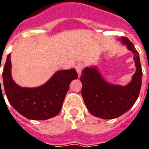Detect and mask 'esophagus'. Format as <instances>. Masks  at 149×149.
Returning a JSON list of instances; mask_svg holds the SVG:
<instances>
[{
    "instance_id": "obj_1",
    "label": "esophagus",
    "mask_w": 149,
    "mask_h": 149,
    "mask_svg": "<svg viewBox=\"0 0 149 149\" xmlns=\"http://www.w3.org/2000/svg\"><path fill=\"white\" fill-rule=\"evenodd\" d=\"M75 68H76V71H77V72H78V76H80L81 74L82 70H83V68H84V65H83L82 63H78V64L76 65Z\"/></svg>"
}]
</instances>
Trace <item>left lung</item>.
Returning <instances> with one entry per match:
<instances>
[{
  "label": "left lung",
  "instance_id": "8db88e82",
  "mask_svg": "<svg viewBox=\"0 0 149 149\" xmlns=\"http://www.w3.org/2000/svg\"><path fill=\"white\" fill-rule=\"evenodd\" d=\"M121 41L134 54L136 71L126 86L113 85L103 79L95 68H85L81 71V95L84 104L91 115L104 119H112L128 111L138 99L141 86V63L139 52L125 37Z\"/></svg>",
  "mask_w": 149,
  "mask_h": 149
}]
</instances>
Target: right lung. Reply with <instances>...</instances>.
<instances>
[{"label": "right lung", "mask_w": 149, "mask_h": 149, "mask_svg": "<svg viewBox=\"0 0 149 149\" xmlns=\"http://www.w3.org/2000/svg\"><path fill=\"white\" fill-rule=\"evenodd\" d=\"M10 68L9 54L2 73L6 96L15 110L32 120H46L58 115L68 91L69 84L78 76L74 68L59 71L42 86L27 88L15 84L11 78ZM0 87L2 93L1 79Z\"/></svg>", "instance_id": "1"}]
</instances>
